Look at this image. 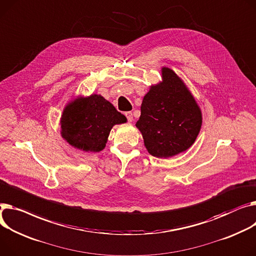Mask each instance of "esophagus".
<instances>
[{"label":"esophagus","instance_id":"1","mask_svg":"<svg viewBox=\"0 0 256 256\" xmlns=\"http://www.w3.org/2000/svg\"><path fill=\"white\" fill-rule=\"evenodd\" d=\"M124 115H126V119L128 120L130 122H132V113L130 112V111H128V112H126L124 113Z\"/></svg>","mask_w":256,"mask_h":256}]
</instances>
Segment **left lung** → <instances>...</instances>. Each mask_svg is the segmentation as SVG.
Wrapping results in <instances>:
<instances>
[{"label":"left lung","mask_w":256,"mask_h":256,"mask_svg":"<svg viewBox=\"0 0 256 256\" xmlns=\"http://www.w3.org/2000/svg\"><path fill=\"white\" fill-rule=\"evenodd\" d=\"M162 81L152 85L141 105L136 126L142 132L151 156L166 158L188 149L202 126V112L180 77L162 69Z\"/></svg>","instance_id":"1"}]
</instances>
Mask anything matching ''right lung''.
Masks as SVG:
<instances>
[{"mask_svg": "<svg viewBox=\"0 0 256 256\" xmlns=\"http://www.w3.org/2000/svg\"><path fill=\"white\" fill-rule=\"evenodd\" d=\"M126 117L100 94L78 98L68 104L60 118L62 137L73 147L98 152L106 146L113 126Z\"/></svg>", "mask_w": 256, "mask_h": 256, "instance_id": "1", "label": "right lung"}]
</instances>
